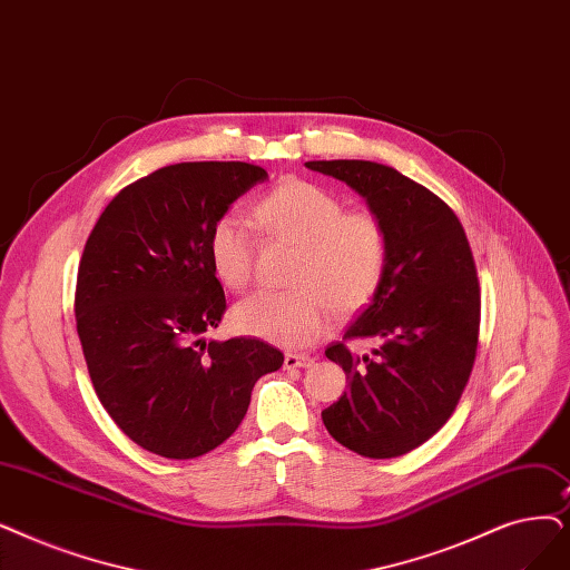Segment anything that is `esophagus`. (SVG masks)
Returning a JSON list of instances; mask_svg holds the SVG:
<instances>
[{
  "label": "esophagus",
  "mask_w": 570,
  "mask_h": 570,
  "mask_svg": "<svg viewBox=\"0 0 570 570\" xmlns=\"http://www.w3.org/2000/svg\"><path fill=\"white\" fill-rule=\"evenodd\" d=\"M314 363L312 356L307 354H286L284 356V367L286 370H295V367H309Z\"/></svg>",
  "instance_id": "esophagus-1"
}]
</instances>
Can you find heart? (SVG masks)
I'll return each mask as SVG.
<instances>
[{"mask_svg": "<svg viewBox=\"0 0 570 570\" xmlns=\"http://www.w3.org/2000/svg\"><path fill=\"white\" fill-rule=\"evenodd\" d=\"M258 228L298 246L291 269V291H258L233 307V326L282 346H307L326 335L342 314L356 312L382 288L391 235L384 218L370 209H346L331 188L286 179L265 193L254 207ZM218 282L230 291L249 286L256 258V235L237 214L214 220L207 239Z\"/></svg>", "mask_w": 570, "mask_h": 570, "instance_id": "1", "label": "heart"}]
</instances>
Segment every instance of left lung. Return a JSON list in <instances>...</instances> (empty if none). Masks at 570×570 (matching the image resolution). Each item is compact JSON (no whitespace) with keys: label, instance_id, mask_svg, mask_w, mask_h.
<instances>
[{"label":"left lung","instance_id":"obj_1","mask_svg":"<svg viewBox=\"0 0 570 570\" xmlns=\"http://www.w3.org/2000/svg\"><path fill=\"white\" fill-rule=\"evenodd\" d=\"M358 190L384 218L391 261L382 288L326 356L350 391L321 412L328 433L367 459L403 456L435 435L459 405L480 337V282L450 205L399 169L370 160H312ZM375 336L373 357L348 350Z\"/></svg>","mask_w":570,"mask_h":570}]
</instances>
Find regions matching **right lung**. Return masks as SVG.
<instances>
[{
    "instance_id": "right-lung-1",
    "label": "right lung",
    "mask_w": 570,
    "mask_h": 570,
    "mask_svg": "<svg viewBox=\"0 0 570 570\" xmlns=\"http://www.w3.org/2000/svg\"><path fill=\"white\" fill-rule=\"evenodd\" d=\"M267 171L252 163L167 165L122 188L83 246L77 333L97 399L146 452L197 459L226 442L254 384L284 354L258 337L207 342L226 312L207 239Z\"/></svg>"
}]
</instances>
